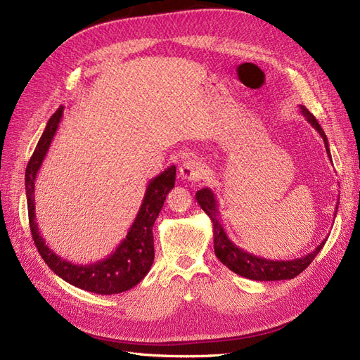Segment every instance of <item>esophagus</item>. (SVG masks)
I'll return each mask as SVG.
<instances>
[{
    "label": "esophagus",
    "mask_w": 360,
    "mask_h": 360,
    "mask_svg": "<svg viewBox=\"0 0 360 360\" xmlns=\"http://www.w3.org/2000/svg\"><path fill=\"white\" fill-rule=\"evenodd\" d=\"M180 177L183 180L198 181L204 177V167L198 160H188L184 162L180 168Z\"/></svg>",
    "instance_id": "obj_1"
}]
</instances>
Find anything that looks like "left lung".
Segmentation results:
<instances>
[{"instance_id":"obj_1","label":"left lung","mask_w":360,"mask_h":360,"mask_svg":"<svg viewBox=\"0 0 360 360\" xmlns=\"http://www.w3.org/2000/svg\"><path fill=\"white\" fill-rule=\"evenodd\" d=\"M300 112L312 124V127L321 135V138L324 141L326 151H328V156L330 158L328 136H326L324 130L319 124L317 118H315L303 105H300ZM330 160H332V158H330ZM195 198H197L198 204L201 205V209L207 213V216H209L210 221L213 222V243H214L216 257L219 258L222 264H225L231 271H234V274L240 275L243 278H248V279L281 281V279L296 278L312 263V259L317 257V254L323 249L326 240H328V237H326L324 240L317 248H315L311 254L304 255L302 258H297V259L275 261V259L261 258V257L246 252V250L236 246L230 240V238H228L224 226L221 224V219H219V209H217V201H216V197L212 192V189L204 188V189L198 191L197 193H195ZM338 205H340V202H336L335 214L338 212Z\"/></svg>"}]
</instances>
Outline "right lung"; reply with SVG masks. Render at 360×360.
<instances>
[{
	"label": "right lung",
	"mask_w": 360,
	"mask_h": 360,
	"mask_svg": "<svg viewBox=\"0 0 360 360\" xmlns=\"http://www.w3.org/2000/svg\"><path fill=\"white\" fill-rule=\"evenodd\" d=\"M63 110L64 108L60 106L58 111L49 118L25 169L28 221L32 240L49 269L69 284L96 294H118L127 291L144 279L155 261L153 225L167 200L168 192L176 183V165H171L148 181L143 204L139 207L132 226L129 228L126 238H123V242L117 246L110 257L90 264L70 263L53 252L45 243V238L40 236L34 204V183L37 172L41 162L45 160L53 135L57 132Z\"/></svg>",
	"instance_id": "1"
}]
</instances>
